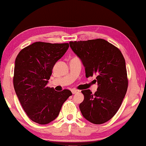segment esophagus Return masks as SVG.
<instances>
[{"label": "esophagus", "instance_id": "1", "mask_svg": "<svg viewBox=\"0 0 146 146\" xmlns=\"http://www.w3.org/2000/svg\"><path fill=\"white\" fill-rule=\"evenodd\" d=\"M72 94H78L80 92L79 90H77V89H72Z\"/></svg>", "mask_w": 146, "mask_h": 146}]
</instances>
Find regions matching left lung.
Returning a JSON list of instances; mask_svg holds the SVG:
<instances>
[{
	"mask_svg": "<svg viewBox=\"0 0 146 146\" xmlns=\"http://www.w3.org/2000/svg\"><path fill=\"white\" fill-rule=\"evenodd\" d=\"M69 44L85 67L86 78L95 75L98 84L94 94L89 89L82 91L84 96L80 104L82 114L94 124L106 123L119 110L127 90V69L122 52L102 39L70 41Z\"/></svg>",
	"mask_w": 146,
	"mask_h": 146,
	"instance_id": "left-lung-1",
	"label": "left lung"
}]
</instances>
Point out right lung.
<instances>
[{
	"instance_id": "right-lung-1",
	"label": "right lung",
	"mask_w": 146,
	"mask_h": 146,
	"mask_svg": "<svg viewBox=\"0 0 146 146\" xmlns=\"http://www.w3.org/2000/svg\"><path fill=\"white\" fill-rule=\"evenodd\" d=\"M68 43L37 41L24 48L15 60L13 83L19 102L30 119L46 125L58 116L62 105L72 95L47 86L54 65L66 52Z\"/></svg>"
}]
</instances>
